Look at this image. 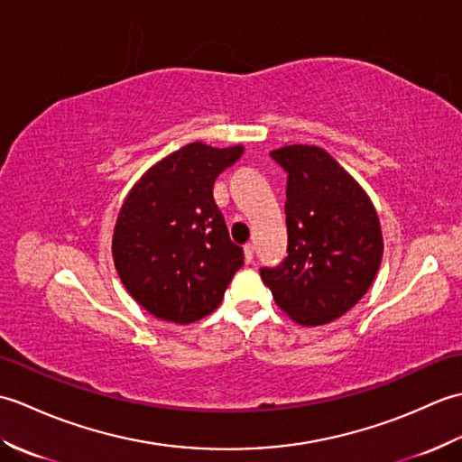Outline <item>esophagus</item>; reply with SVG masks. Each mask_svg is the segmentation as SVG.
Listing matches in <instances>:
<instances>
[{
  "mask_svg": "<svg viewBox=\"0 0 462 462\" xmlns=\"http://www.w3.org/2000/svg\"><path fill=\"white\" fill-rule=\"evenodd\" d=\"M244 256H246L248 263L254 260V244L252 242H248L246 246H244Z\"/></svg>",
  "mask_w": 462,
  "mask_h": 462,
  "instance_id": "34e87169",
  "label": "esophagus"
}]
</instances>
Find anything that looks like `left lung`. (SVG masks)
<instances>
[{"instance_id":"left-lung-1","label":"left lung","mask_w":462,"mask_h":462,"mask_svg":"<svg viewBox=\"0 0 462 462\" xmlns=\"http://www.w3.org/2000/svg\"><path fill=\"white\" fill-rule=\"evenodd\" d=\"M270 156L288 172V258L260 276L293 321L323 326L356 306L377 276L383 236L375 206L319 146H282Z\"/></svg>"}]
</instances>
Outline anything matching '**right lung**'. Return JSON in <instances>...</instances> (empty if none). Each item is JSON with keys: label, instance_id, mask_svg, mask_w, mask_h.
Instances as JSON below:
<instances>
[{"label": "right lung", "instance_id": "add662e5", "mask_svg": "<svg viewBox=\"0 0 462 462\" xmlns=\"http://www.w3.org/2000/svg\"><path fill=\"white\" fill-rule=\"evenodd\" d=\"M244 146L190 143L146 171L121 206L115 268L126 291L154 318L192 323L220 306L244 263L214 202V180Z\"/></svg>", "mask_w": 462, "mask_h": 462}]
</instances>
